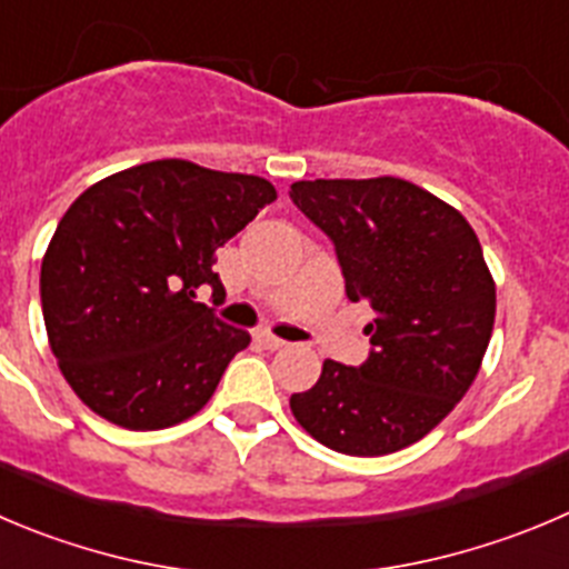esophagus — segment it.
Here are the masks:
<instances>
[{
	"label": "esophagus",
	"mask_w": 569,
	"mask_h": 569,
	"mask_svg": "<svg viewBox=\"0 0 569 569\" xmlns=\"http://www.w3.org/2000/svg\"><path fill=\"white\" fill-rule=\"evenodd\" d=\"M257 340H259V343L264 346V349H270V351H276V349H284V346H288V343H284V340L273 338V335H268V332H259V335H257Z\"/></svg>",
	"instance_id": "1"
}]
</instances>
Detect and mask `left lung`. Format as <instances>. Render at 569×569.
<instances>
[{"label": "left lung", "mask_w": 569, "mask_h": 569, "mask_svg": "<svg viewBox=\"0 0 569 569\" xmlns=\"http://www.w3.org/2000/svg\"><path fill=\"white\" fill-rule=\"evenodd\" d=\"M290 200L332 240L349 301L375 310L360 366L327 360L290 397L296 421L343 456H388L425 438L478 377L495 281L458 209L402 178L296 181Z\"/></svg>", "instance_id": "left-lung-1"}]
</instances>
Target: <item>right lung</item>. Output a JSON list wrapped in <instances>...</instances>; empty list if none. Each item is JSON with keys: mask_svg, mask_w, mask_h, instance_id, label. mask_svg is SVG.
Segmentation results:
<instances>
[{"mask_svg": "<svg viewBox=\"0 0 569 569\" xmlns=\"http://www.w3.org/2000/svg\"><path fill=\"white\" fill-rule=\"evenodd\" d=\"M276 200L273 183L161 159L86 189L41 262V310L72 391L128 430H164L212 399L251 343L212 307L218 248Z\"/></svg>", "mask_w": 569, "mask_h": 569, "instance_id": "right-lung-1", "label": "right lung"}]
</instances>
